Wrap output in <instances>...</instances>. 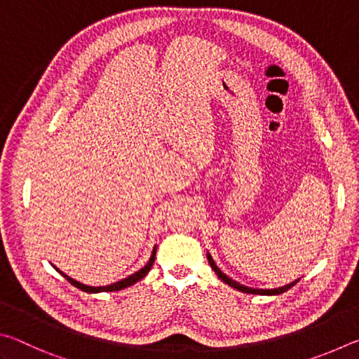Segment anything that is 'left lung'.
<instances>
[{
  "instance_id": "obj_1",
  "label": "left lung",
  "mask_w": 359,
  "mask_h": 359,
  "mask_svg": "<svg viewBox=\"0 0 359 359\" xmlns=\"http://www.w3.org/2000/svg\"><path fill=\"white\" fill-rule=\"evenodd\" d=\"M208 259H209V264H210V267H212V269L215 271V274L218 276V278H222V280H223L224 283H228L229 287H233V288H236V290L242 291V293L274 296V294H282V293H285V291H288L291 287H293V285H296V283H297V280H294V282H291V283H288V285H285V287H280V288H272V290H263V288L258 290V288H250V287H245V285H241L239 282L233 280V278H229L226 274H223V272L220 271V267H218V266L215 264V261L212 259V257H210L209 253H208Z\"/></svg>"
}]
</instances>
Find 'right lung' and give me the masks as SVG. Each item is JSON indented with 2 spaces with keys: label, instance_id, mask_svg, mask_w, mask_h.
I'll return each instance as SVG.
<instances>
[{
  "label": "right lung",
  "instance_id": "1",
  "mask_svg": "<svg viewBox=\"0 0 359 359\" xmlns=\"http://www.w3.org/2000/svg\"><path fill=\"white\" fill-rule=\"evenodd\" d=\"M155 253H156V247H154V252H151V257L149 259V263L145 264L142 269H139L137 272H135V274H131V276H128L126 278H121L120 282H115L112 285H106V287H88V285H83L81 282H77V280H74V278H71L69 276H66L65 272L58 271L55 266H53V267H55V269L60 272V274H62L71 285H74L76 288L85 291V293H102V291H118V290H123V288L131 287V285H135L136 282H139V280H141V278H144L145 276L149 274V271L151 269V264L155 263Z\"/></svg>",
  "mask_w": 359,
  "mask_h": 359
}]
</instances>
